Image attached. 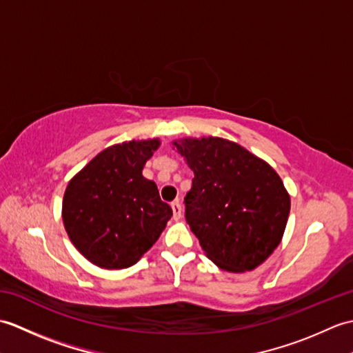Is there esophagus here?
Here are the masks:
<instances>
[{"mask_svg":"<svg viewBox=\"0 0 353 353\" xmlns=\"http://www.w3.org/2000/svg\"><path fill=\"white\" fill-rule=\"evenodd\" d=\"M171 209H172V219H174V220H181V219H182V205L179 203V200L172 201V203H171Z\"/></svg>","mask_w":353,"mask_h":353,"instance_id":"34e87169","label":"esophagus"}]
</instances>
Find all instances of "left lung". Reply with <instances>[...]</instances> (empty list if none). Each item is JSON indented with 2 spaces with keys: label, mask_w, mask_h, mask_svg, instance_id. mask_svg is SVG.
<instances>
[{
  "label": "left lung",
  "mask_w": 353,
  "mask_h": 353,
  "mask_svg": "<svg viewBox=\"0 0 353 353\" xmlns=\"http://www.w3.org/2000/svg\"><path fill=\"white\" fill-rule=\"evenodd\" d=\"M172 148L194 171L185 216L216 267L244 273L281 244L290 194L272 165L236 142L216 137L182 138Z\"/></svg>",
  "instance_id": "obj_1"
}]
</instances>
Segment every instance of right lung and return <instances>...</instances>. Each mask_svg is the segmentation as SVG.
Returning a JSON list of instances; mask_svg holds the SVG:
<instances>
[{"mask_svg":"<svg viewBox=\"0 0 353 353\" xmlns=\"http://www.w3.org/2000/svg\"><path fill=\"white\" fill-rule=\"evenodd\" d=\"M159 138L125 141L89 161L65 190L62 220L71 243L94 265L132 267L171 219L153 181L142 176Z\"/></svg>","mask_w":353,"mask_h":353,"instance_id":"add662e5","label":"right lung"}]
</instances>
